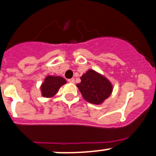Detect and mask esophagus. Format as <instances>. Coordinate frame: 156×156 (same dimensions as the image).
<instances>
[{"mask_svg": "<svg viewBox=\"0 0 156 156\" xmlns=\"http://www.w3.org/2000/svg\"><path fill=\"white\" fill-rule=\"evenodd\" d=\"M68 82H69V83H74V78H70V79L68 80Z\"/></svg>", "mask_w": 156, "mask_h": 156, "instance_id": "obj_1", "label": "esophagus"}]
</instances>
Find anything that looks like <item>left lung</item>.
<instances>
[{"label":"left lung","mask_w":156,"mask_h":156,"mask_svg":"<svg viewBox=\"0 0 156 156\" xmlns=\"http://www.w3.org/2000/svg\"><path fill=\"white\" fill-rule=\"evenodd\" d=\"M77 87L87 102L96 105L103 102L113 90L111 82L93 69H89L81 77V82Z\"/></svg>","instance_id":"1"}]
</instances>
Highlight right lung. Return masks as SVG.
<instances>
[{
    "label": "right lung",
    "mask_w": 156,
    "mask_h": 156,
    "mask_svg": "<svg viewBox=\"0 0 156 156\" xmlns=\"http://www.w3.org/2000/svg\"><path fill=\"white\" fill-rule=\"evenodd\" d=\"M66 83V79L59 76H47L41 87V94L44 97L50 98L55 95L62 86Z\"/></svg>",
    "instance_id": "1"
}]
</instances>
